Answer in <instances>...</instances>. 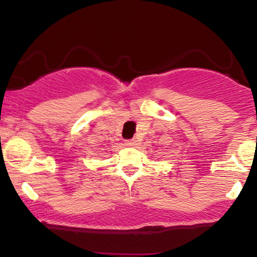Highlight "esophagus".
<instances>
[{
	"label": "esophagus",
	"instance_id": "esophagus-1",
	"mask_svg": "<svg viewBox=\"0 0 257 257\" xmlns=\"http://www.w3.org/2000/svg\"><path fill=\"white\" fill-rule=\"evenodd\" d=\"M125 145L126 146L137 145V140H135V139H131V140H125Z\"/></svg>",
	"mask_w": 257,
	"mask_h": 257
}]
</instances>
